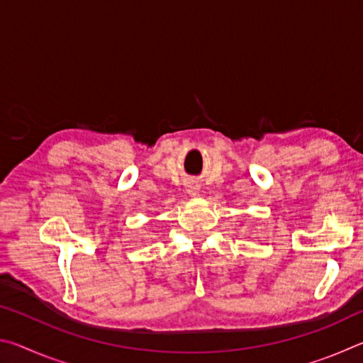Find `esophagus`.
<instances>
[{"instance_id": "1", "label": "esophagus", "mask_w": 363, "mask_h": 363, "mask_svg": "<svg viewBox=\"0 0 363 363\" xmlns=\"http://www.w3.org/2000/svg\"><path fill=\"white\" fill-rule=\"evenodd\" d=\"M187 192L190 194V195H196V194H199V186H196V184H189V186H187Z\"/></svg>"}]
</instances>
